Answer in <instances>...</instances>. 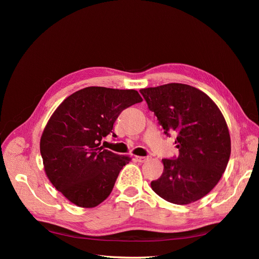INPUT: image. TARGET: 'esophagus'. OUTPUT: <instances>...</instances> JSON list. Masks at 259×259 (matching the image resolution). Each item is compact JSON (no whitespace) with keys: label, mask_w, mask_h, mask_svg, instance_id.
<instances>
[{"label":"esophagus","mask_w":259,"mask_h":259,"mask_svg":"<svg viewBox=\"0 0 259 259\" xmlns=\"http://www.w3.org/2000/svg\"><path fill=\"white\" fill-rule=\"evenodd\" d=\"M150 159H151L150 156H139V155H136V156H135V160H136L137 162H140V163H145V162L149 161Z\"/></svg>","instance_id":"34e87169"}]
</instances>
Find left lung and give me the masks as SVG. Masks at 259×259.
Instances as JSON below:
<instances>
[{"instance_id": "1", "label": "left lung", "mask_w": 259, "mask_h": 259, "mask_svg": "<svg viewBox=\"0 0 259 259\" xmlns=\"http://www.w3.org/2000/svg\"><path fill=\"white\" fill-rule=\"evenodd\" d=\"M139 92L164 133L177 134L178 158L162 160L163 173L151 182L152 190L174 204L200 200L218 184L230 158V134L222 111L205 93L187 84Z\"/></svg>"}]
</instances>
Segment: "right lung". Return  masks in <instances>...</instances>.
<instances>
[{
  "label": "right lung",
  "instance_id": "obj_1",
  "mask_svg": "<svg viewBox=\"0 0 259 259\" xmlns=\"http://www.w3.org/2000/svg\"><path fill=\"white\" fill-rule=\"evenodd\" d=\"M135 90L90 86L68 96L42 133L45 174L73 204L92 208L110 195L122 167L132 159L100 147L120 113L142 103Z\"/></svg>",
  "mask_w": 259,
  "mask_h": 259
}]
</instances>
